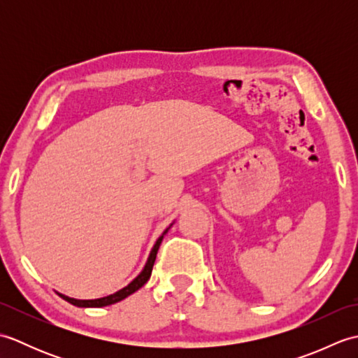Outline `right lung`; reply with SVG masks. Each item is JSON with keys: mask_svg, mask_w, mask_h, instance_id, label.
<instances>
[{"mask_svg": "<svg viewBox=\"0 0 358 358\" xmlns=\"http://www.w3.org/2000/svg\"><path fill=\"white\" fill-rule=\"evenodd\" d=\"M162 241H163V235L157 240L155 246H154V249H152V252H150V255H149V260H148L146 266H144V269L141 271L140 275L136 277V278L132 281V283H129L126 287L121 289V291H118V292H115V294H112V295H108V296H103V299H96V300H75V299H69V296L62 295V294H58V295L62 296L63 300L69 301L71 305L78 306V308H101V306H109V305H113V303H117V301H120V300L126 299L127 295H131V294H134L135 291H138V289L149 280L150 273H152V268H154V263H155V258H157L158 248H159V245H162Z\"/></svg>", "mask_w": 358, "mask_h": 358, "instance_id": "1", "label": "right lung"}]
</instances>
